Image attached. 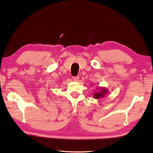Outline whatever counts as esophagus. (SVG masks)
I'll return each mask as SVG.
<instances>
[{
    "mask_svg": "<svg viewBox=\"0 0 153 153\" xmlns=\"http://www.w3.org/2000/svg\"><path fill=\"white\" fill-rule=\"evenodd\" d=\"M79 79V76H76V77H73V80L75 81V82H77Z\"/></svg>",
    "mask_w": 153,
    "mask_h": 153,
    "instance_id": "1",
    "label": "esophagus"
}]
</instances>
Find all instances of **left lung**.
<instances>
[{
    "label": "left lung",
    "mask_w": 153,
    "mask_h": 153,
    "mask_svg": "<svg viewBox=\"0 0 153 153\" xmlns=\"http://www.w3.org/2000/svg\"><path fill=\"white\" fill-rule=\"evenodd\" d=\"M107 92H108V89L103 87H100L97 88V91L95 92L94 94V97L95 99H100L105 97Z\"/></svg>",
    "instance_id": "left-lung-1"
}]
</instances>
